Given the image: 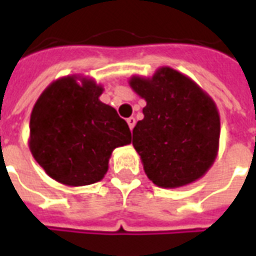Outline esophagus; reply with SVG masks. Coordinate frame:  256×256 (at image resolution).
Returning a JSON list of instances; mask_svg holds the SVG:
<instances>
[{
    "instance_id": "1",
    "label": "esophagus",
    "mask_w": 256,
    "mask_h": 256,
    "mask_svg": "<svg viewBox=\"0 0 256 256\" xmlns=\"http://www.w3.org/2000/svg\"><path fill=\"white\" fill-rule=\"evenodd\" d=\"M128 128H130V130H133L134 126H136V118H134V116L128 118Z\"/></svg>"
}]
</instances>
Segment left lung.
Instances as JSON below:
<instances>
[{"instance_id": "obj_1", "label": "left lung", "mask_w": 256, "mask_h": 256, "mask_svg": "<svg viewBox=\"0 0 256 256\" xmlns=\"http://www.w3.org/2000/svg\"><path fill=\"white\" fill-rule=\"evenodd\" d=\"M130 88L146 101L133 128V146L144 172L160 188L198 181L220 148V120L214 100L196 82L170 67L150 78L133 75Z\"/></svg>"}]
</instances>
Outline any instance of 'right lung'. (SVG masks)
I'll use <instances>...</instances> for the list:
<instances>
[{"label": "right lung", "mask_w": 256, "mask_h": 256, "mask_svg": "<svg viewBox=\"0 0 256 256\" xmlns=\"http://www.w3.org/2000/svg\"><path fill=\"white\" fill-rule=\"evenodd\" d=\"M94 79L68 75L48 86L30 118L31 155L54 181L84 186L101 181L112 150L132 142L115 108L100 101Z\"/></svg>", "instance_id": "1"}]
</instances>
